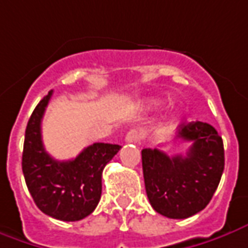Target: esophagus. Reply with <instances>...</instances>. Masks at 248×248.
Here are the masks:
<instances>
[{
    "instance_id": "esophagus-1",
    "label": "esophagus",
    "mask_w": 248,
    "mask_h": 248,
    "mask_svg": "<svg viewBox=\"0 0 248 248\" xmlns=\"http://www.w3.org/2000/svg\"><path fill=\"white\" fill-rule=\"evenodd\" d=\"M124 141L127 142V144H131V142H137L138 141V133L137 130H130L127 131V134H126V137H124Z\"/></svg>"
}]
</instances>
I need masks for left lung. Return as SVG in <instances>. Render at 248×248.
I'll list each match as a JSON object with an SVG mask.
<instances>
[{
    "mask_svg": "<svg viewBox=\"0 0 248 248\" xmlns=\"http://www.w3.org/2000/svg\"><path fill=\"white\" fill-rule=\"evenodd\" d=\"M178 137L190 141L186 156L142 149L146 195L152 208L168 218H187L206 208L224 171L223 138L212 124H181Z\"/></svg>",
    "mask_w": 248,
    "mask_h": 248,
    "instance_id": "obj_1",
    "label": "left lung"
}]
</instances>
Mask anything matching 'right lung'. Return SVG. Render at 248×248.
Instances as JSON below:
<instances>
[{
  "label": "right lung",
  "mask_w": 248,
  "mask_h": 248,
  "mask_svg": "<svg viewBox=\"0 0 248 248\" xmlns=\"http://www.w3.org/2000/svg\"><path fill=\"white\" fill-rule=\"evenodd\" d=\"M51 95L53 91L40 100L27 124L23 173L33 201L45 215L62 221H78L97 206L103 170L121 146L95 142L73 160L53 159L42 141V118Z\"/></svg>",
  "instance_id": "1"
}]
</instances>
